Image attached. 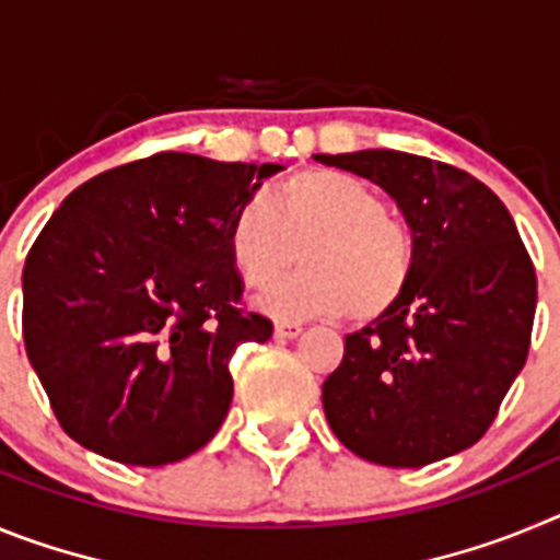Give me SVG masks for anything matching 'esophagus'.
Returning a JSON list of instances; mask_svg holds the SVG:
<instances>
[{
  "label": "esophagus",
  "mask_w": 560,
  "mask_h": 560,
  "mask_svg": "<svg viewBox=\"0 0 560 560\" xmlns=\"http://www.w3.org/2000/svg\"><path fill=\"white\" fill-rule=\"evenodd\" d=\"M300 334H303V325L296 323H280L275 328V336H280V339H296Z\"/></svg>",
  "instance_id": "esophagus-1"
}]
</instances>
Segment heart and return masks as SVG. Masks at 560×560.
<instances>
[{
    "instance_id": "1",
    "label": "heart",
    "mask_w": 560,
    "mask_h": 560,
    "mask_svg": "<svg viewBox=\"0 0 560 560\" xmlns=\"http://www.w3.org/2000/svg\"><path fill=\"white\" fill-rule=\"evenodd\" d=\"M304 246L303 272L255 296L280 323L353 314L378 319L407 294L415 241L378 192L339 171H303L249 201L226 226V252L246 285H266Z\"/></svg>"
}]
</instances>
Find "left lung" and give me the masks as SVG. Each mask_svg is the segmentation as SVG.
Here are the masks:
<instances>
[{
  "label": "left lung",
  "instance_id": "left-lung-1",
  "mask_svg": "<svg viewBox=\"0 0 560 560\" xmlns=\"http://www.w3.org/2000/svg\"><path fill=\"white\" fill-rule=\"evenodd\" d=\"M314 160L389 192L415 241L407 294L345 336V359L325 378L330 429L389 468L474 446L522 373L536 316V269L511 212L471 173L415 153Z\"/></svg>",
  "mask_w": 560,
  "mask_h": 560
}]
</instances>
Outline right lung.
<instances>
[{"mask_svg": "<svg viewBox=\"0 0 560 560\" xmlns=\"http://www.w3.org/2000/svg\"><path fill=\"white\" fill-rule=\"evenodd\" d=\"M280 171L165 151L83 182L52 212L24 260L22 334L75 443L153 468L219 432L232 353L271 336L237 308L226 226Z\"/></svg>", "mask_w": 560, "mask_h": 560, "instance_id": "right-lung-1", "label": "right lung"}]
</instances>
